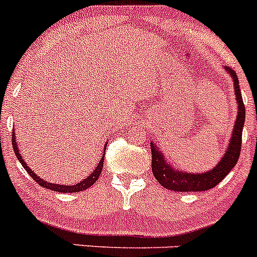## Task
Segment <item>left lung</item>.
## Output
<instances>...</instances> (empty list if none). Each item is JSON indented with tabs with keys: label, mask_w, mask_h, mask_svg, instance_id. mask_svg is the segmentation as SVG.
Segmentation results:
<instances>
[{
	"label": "left lung",
	"mask_w": 257,
	"mask_h": 257,
	"mask_svg": "<svg viewBox=\"0 0 257 257\" xmlns=\"http://www.w3.org/2000/svg\"><path fill=\"white\" fill-rule=\"evenodd\" d=\"M225 69L234 81V92L238 101V108H239L233 135L228 145V151L225 156L222 157L220 163H217L216 167H213L210 171L205 174H187V172L172 169V166H170L165 161L163 154L157 151V145L151 143L152 171L156 180L166 189L174 190V192H205V190L212 189L237 165L240 154V147H242V130H243L244 118H246V109L242 100L237 73L229 67H225Z\"/></svg>",
	"instance_id": "obj_1"
}]
</instances>
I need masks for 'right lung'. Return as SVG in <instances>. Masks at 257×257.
<instances>
[{
  "label": "right lung",
  "mask_w": 257,
  "mask_h": 257,
  "mask_svg": "<svg viewBox=\"0 0 257 257\" xmlns=\"http://www.w3.org/2000/svg\"><path fill=\"white\" fill-rule=\"evenodd\" d=\"M14 138H15V135L13 134V138H11V139H13V149H14V152H15V154H17L18 160H19V162L22 163L23 167L26 169V171L31 175V178L33 179V180H35L38 185H41L42 188H47V189H50V190H55V192H60V193L82 192V190L88 189V188L91 187V185H94L95 181H96L97 179H99V176H100L101 170H103V165H104V156H105V154H104L103 158L100 160V162H99V165H97L96 169L91 172V175H90L87 179H85V180L81 181V183L76 184V185H59V184H51V183H49V181L42 180L41 178H38L37 175L33 174V171H31L28 166L26 165V162H24V160H23V157L20 156L19 149H18L17 140L14 139Z\"/></svg>",
  "instance_id": "obj_1"
}]
</instances>
